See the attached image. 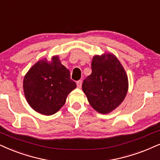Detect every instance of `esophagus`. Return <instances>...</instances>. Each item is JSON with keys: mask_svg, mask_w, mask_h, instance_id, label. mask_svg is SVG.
Here are the masks:
<instances>
[{"mask_svg": "<svg viewBox=\"0 0 160 160\" xmlns=\"http://www.w3.org/2000/svg\"><path fill=\"white\" fill-rule=\"evenodd\" d=\"M82 80L78 81V82H76V85H77V88H78V89L82 88Z\"/></svg>", "mask_w": 160, "mask_h": 160, "instance_id": "1", "label": "esophagus"}]
</instances>
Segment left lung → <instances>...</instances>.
<instances>
[{
  "instance_id": "1",
  "label": "left lung",
  "mask_w": 160,
  "mask_h": 160,
  "mask_svg": "<svg viewBox=\"0 0 160 160\" xmlns=\"http://www.w3.org/2000/svg\"><path fill=\"white\" fill-rule=\"evenodd\" d=\"M92 73L84 80L82 90L89 103L101 114L110 112L125 98L128 78L115 56H95L91 64Z\"/></svg>"
}]
</instances>
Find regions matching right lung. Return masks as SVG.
I'll return each mask as SVG.
<instances>
[{
	"instance_id": "1",
	"label": "right lung",
	"mask_w": 160,
	"mask_h": 160,
	"mask_svg": "<svg viewBox=\"0 0 160 160\" xmlns=\"http://www.w3.org/2000/svg\"><path fill=\"white\" fill-rule=\"evenodd\" d=\"M76 88L70 71L53 57L37 62L28 70L23 80L26 100L37 112L51 115L65 104L68 95Z\"/></svg>"
}]
</instances>
